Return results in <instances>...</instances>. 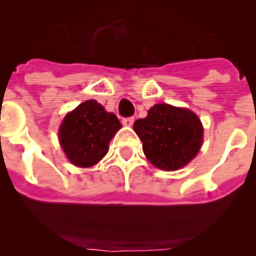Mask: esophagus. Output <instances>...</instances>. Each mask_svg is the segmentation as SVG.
I'll return each instance as SVG.
<instances>
[{"mask_svg":"<svg viewBox=\"0 0 256 256\" xmlns=\"http://www.w3.org/2000/svg\"><path fill=\"white\" fill-rule=\"evenodd\" d=\"M121 122H122V125H125V126H132L134 118H124Z\"/></svg>","mask_w":256,"mask_h":256,"instance_id":"1","label":"esophagus"}]
</instances>
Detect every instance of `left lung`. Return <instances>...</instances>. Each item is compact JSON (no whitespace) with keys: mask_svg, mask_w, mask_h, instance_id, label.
Listing matches in <instances>:
<instances>
[{"mask_svg":"<svg viewBox=\"0 0 256 256\" xmlns=\"http://www.w3.org/2000/svg\"><path fill=\"white\" fill-rule=\"evenodd\" d=\"M142 141L144 156L154 167L176 171L190 164L200 151L203 126L194 112L168 104H156L144 118L134 124Z\"/></svg>","mask_w":256,"mask_h":256,"instance_id":"1","label":"left lung"}]
</instances>
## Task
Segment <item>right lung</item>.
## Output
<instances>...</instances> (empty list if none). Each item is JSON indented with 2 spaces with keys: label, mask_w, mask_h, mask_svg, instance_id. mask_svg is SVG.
<instances>
[{
  "label": "right lung",
  "mask_w": 256,
  "mask_h": 256,
  "mask_svg": "<svg viewBox=\"0 0 256 256\" xmlns=\"http://www.w3.org/2000/svg\"><path fill=\"white\" fill-rule=\"evenodd\" d=\"M120 128L115 114L88 100L66 114L59 128V142L72 164L92 167L108 154L110 140Z\"/></svg>",
  "instance_id": "add662e5"
}]
</instances>
